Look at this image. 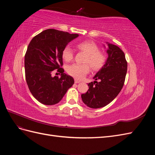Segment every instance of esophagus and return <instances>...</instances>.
I'll return each mask as SVG.
<instances>
[{"label":"esophagus","instance_id":"obj_1","mask_svg":"<svg viewBox=\"0 0 155 155\" xmlns=\"http://www.w3.org/2000/svg\"><path fill=\"white\" fill-rule=\"evenodd\" d=\"M80 82H81V81H79V80H77V79H75V83H79Z\"/></svg>","mask_w":155,"mask_h":155}]
</instances>
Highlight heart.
<instances>
[{
  "instance_id": "1",
  "label": "heart",
  "mask_w": 155,
  "mask_h": 155,
  "mask_svg": "<svg viewBox=\"0 0 155 155\" xmlns=\"http://www.w3.org/2000/svg\"><path fill=\"white\" fill-rule=\"evenodd\" d=\"M78 49L83 51L87 54L85 63H88L92 70L101 69L105 63V54L99 51L97 45L91 41H85L76 45ZM73 51L68 46L62 51V58L65 61L68 62L73 59ZM90 66L88 64H72L67 68V71L70 76L78 79H81L90 71Z\"/></svg>"
}]
</instances>
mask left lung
I'll return each mask as SVG.
<instances>
[{
  "label": "left lung",
  "mask_w": 155,
  "mask_h": 155,
  "mask_svg": "<svg viewBox=\"0 0 155 155\" xmlns=\"http://www.w3.org/2000/svg\"><path fill=\"white\" fill-rule=\"evenodd\" d=\"M108 58L105 63L89 83V89L81 94L82 101L88 107L98 109L109 104L118 95L125 82L127 63L124 51L118 46L106 42ZM105 48V45H104ZM99 79L100 81L96 80Z\"/></svg>",
  "instance_id": "1"
}]
</instances>
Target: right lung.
Listing matches in <instances>:
<instances>
[{
    "mask_svg": "<svg viewBox=\"0 0 155 155\" xmlns=\"http://www.w3.org/2000/svg\"><path fill=\"white\" fill-rule=\"evenodd\" d=\"M79 34L54 29L44 30L31 39L25 57V76L30 91L46 105L58 104L74 83L72 76L63 73L62 51ZM58 69L61 78L52 77Z\"/></svg>",
    "mask_w": 155,
    "mask_h": 155,
    "instance_id": "right-lung-1",
    "label": "right lung"
}]
</instances>
